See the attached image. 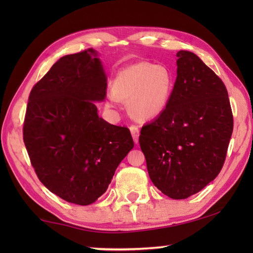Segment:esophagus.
I'll return each instance as SVG.
<instances>
[{
  "mask_svg": "<svg viewBox=\"0 0 253 253\" xmlns=\"http://www.w3.org/2000/svg\"><path fill=\"white\" fill-rule=\"evenodd\" d=\"M130 132H131V136H132V139H134L135 143H138V138H139V128L135 126V125H131L129 127Z\"/></svg>",
  "mask_w": 253,
  "mask_h": 253,
  "instance_id": "1",
  "label": "esophagus"
}]
</instances>
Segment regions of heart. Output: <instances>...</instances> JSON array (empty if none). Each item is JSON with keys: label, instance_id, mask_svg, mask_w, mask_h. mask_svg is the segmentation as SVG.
Listing matches in <instances>:
<instances>
[{"label": "heart", "instance_id": "obj_1", "mask_svg": "<svg viewBox=\"0 0 253 253\" xmlns=\"http://www.w3.org/2000/svg\"><path fill=\"white\" fill-rule=\"evenodd\" d=\"M174 84V76L166 66L137 62L115 77L107 105L115 108L125 100L130 114L138 121L156 118L168 108Z\"/></svg>", "mask_w": 253, "mask_h": 253}]
</instances>
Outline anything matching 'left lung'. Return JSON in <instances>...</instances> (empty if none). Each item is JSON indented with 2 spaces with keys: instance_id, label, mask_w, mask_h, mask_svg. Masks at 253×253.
Returning a JSON list of instances; mask_svg holds the SVG:
<instances>
[{
  "instance_id": "obj_1",
  "label": "left lung",
  "mask_w": 253,
  "mask_h": 253,
  "mask_svg": "<svg viewBox=\"0 0 253 253\" xmlns=\"http://www.w3.org/2000/svg\"><path fill=\"white\" fill-rule=\"evenodd\" d=\"M177 77L168 108L142 127L139 145L158 190L187 199L212 182L225 162L233 115L219 77L190 51L177 52Z\"/></svg>"
}]
</instances>
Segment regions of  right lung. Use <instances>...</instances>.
<instances>
[{
	"label": "right lung",
	"mask_w": 253,
	"mask_h": 253,
	"mask_svg": "<svg viewBox=\"0 0 253 253\" xmlns=\"http://www.w3.org/2000/svg\"><path fill=\"white\" fill-rule=\"evenodd\" d=\"M106 76L92 48L60 58L33 85L23 142L40 182L69 203L88 205L105 193L134 147L127 127L100 118Z\"/></svg>",
	"instance_id": "add662e5"
}]
</instances>
